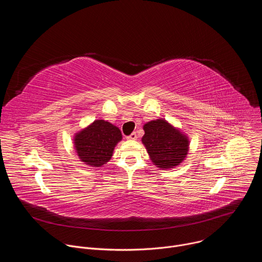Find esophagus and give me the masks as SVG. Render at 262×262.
<instances>
[{"instance_id": "obj_1", "label": "esophagus", "mask_w": 262, "mask_h": 262, "mask_svg": "<svg viewBox=\"0 0 262 262\" xmlns=\"http://www.w3.org/2000/svg\"><path fill=\"white\" fill-rule=\"evenodd\" d=\"M128 140H137V133H132L129 136H127Z\"/></svg>"}]
</instances>
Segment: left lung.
Listing matches in <instances>:
<instances>
[{"instance_id": "left-lung-1", "label": "left lung", "mask_w": 262, "mask_h": 262, "mask_svg": "<svg viewBox=\"0 0 262 262\" xmlns=\"http://www.w3.org/2000/svg\"><path fill=\"white\" fill-rule=\"evenodd\" d=\"M142 142L151 161L162 169L179 165L188 154L189 141L167 121L158 119L144 125Z\"/></svg>"}]
</instances>
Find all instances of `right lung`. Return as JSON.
Wrapping results in <instances>:
<instances>
[{
    "mask_svg": "<svg viewBox=\"0 0 262 262\" xmlns=\"http://www.w3.org/2000/svg\"><path fill=\"white\" fill-rule=\"evenodd\" d=\"M121 138L118 127L104 120H96L76 136L74 145L82 162L91 167H100L110 161Z\"/></svg>",
    "mask_w": 262,
    "mask_h": 262,
    "instance_id": "add662e5",
    "label": "right lung"
}]
</instances>
